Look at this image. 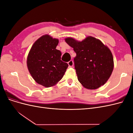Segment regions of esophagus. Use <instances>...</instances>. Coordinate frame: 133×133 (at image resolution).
Wrapping results in <instances>:
<instances>
[{
	"instance_id": "34e87169",
	"label": "esophagus",
	"mask_w": 133,
	"mask_h": 133,
	"mask_svg": "<svg viewBox=\"0 0 133 133\" xmlns=\"http://www.w3.org/2000/svg\"><path fill=\"white\" fill-rule=\"evenodd\" d=\"M68 65H69V66L70 67H72L74 65V62H73V60H70V61L68 62Z\"/></svg>"
}]
</instances>
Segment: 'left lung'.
Returning <instances> with one entry per match:
<instances>
[{
    "instance_id": "1",
    "label": "left lung",
    "mask_w": 133,
    "mask_h": 133,
    "mask_svg": "<svg viewBox=\"0 0 133 133\" xmlns=\"http://www.w3.org/2000/svg\"><path fill=\"white\" fill-rule=\"evenodd\" d=\"M65 42L73 48L76 54L74 62L79 82L88 89H96L103 85L110 78L114 68L113 57L110 49L92 37H88L82 42L68 38Z\"/></svg>"
}]
</instances>
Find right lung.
Here are the masks:
<instances>
[{
  "instance_id": "obj_1",
  "label": "right lung",
  "mask_w": 133,
  "mask_h": 133,
  "mask_svg": "<svg viewBox=\"0 0 133 133\" xmlns=\"http://www.w3.org/2000/svg\"><path fill=\"white\" fill-rule=\"evenodd\" d=\"M58 43L57 39L43 35L34 43L28 56L30 74L36 82L46 88L60 81L68 67L61 60V51L56 49Z\"/></svg>"
}]
</instances>
